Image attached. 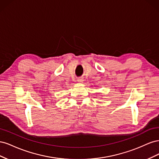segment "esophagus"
Listing matches in <instances>:
<instances>
[{
  "label": "esophagus",
  "instance_id": "34e87169",
  "mask_svg": "<svg viewBox=\"0 0 159 159\" xmlns=\"http://www.w3.org/2000/svg\"><path fill=\"white\" fill-rule=\"evenodd\" d=\"M78 82H80V83L83 82V81H84V79H83V78H79V79L78 80Z\"/></svg>",
  "mask_w": 159,
  "mask_h": 159
}]
</instances>
